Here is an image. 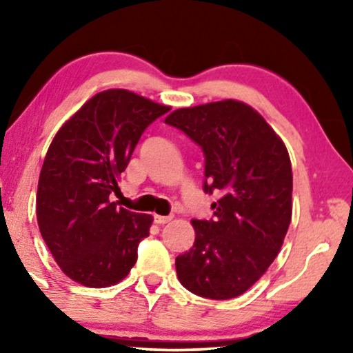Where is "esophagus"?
I'll list each match as a JSON object with an SVG mask.
<instances>
[{
  "instance_id": "34e87169",
  "label": "esophagus",
  "mask_w": 353,
  "mask_h": 353,
  "mask_svg": "<svg viewBox=\"0 0 353 353\" xmlns=\"http://www.w3.org/2000/svg\"><path fill=\"white\" fill-rule=\"evenodd\" d=\"M173 219L172 215H168V216H163V215H154V221H156L157 225H165V223H168V221H170Z\"/></svg>"
}]
</instances>
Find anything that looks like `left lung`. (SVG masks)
<instances>
[{"mask_svg": "<svg viewBox=\"0 0 353 353\" xmlns=\"http://www.w3.org/2000/svg\"><path fill=\"white\" fill-rule=\"evenodd\" d=\"M165 123L199 144L204 191L220 194L214 219L192 220L196 239L175 260L178 279L196 296L238 297L273 263L291 223L288 149L257 110L234 99L173 110Z\"/></svg>", "mask_w": 353, "mask_h": 353, "instance_id": "left-lung-1", "label": "left lung"}]
</instances>
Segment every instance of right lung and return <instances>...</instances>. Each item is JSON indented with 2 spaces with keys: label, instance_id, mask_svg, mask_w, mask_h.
<instances>
[{
  "label": "right lung",
  "instance_id": "add662e5",
  "mask_svg": "<svg viewBox=\"0 0 353 353\" xmlns=\"http://www.w3.org/2000/svg\"><path fill=\"white\" fill-rule=\"evenodd\" d=\"M170 108L128 90L94 94L56 133L43 162L37 220L62 272L88 288L122 281L152 216L110 201L119 176L154 120Z\"/></svg>",
  "mask_w": 353,
  "mask_h": 353
}]
</instances>
